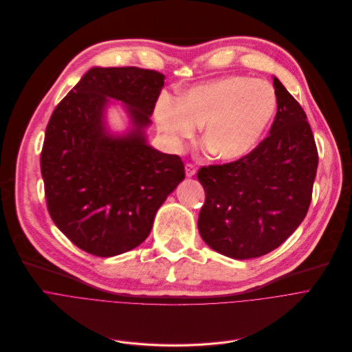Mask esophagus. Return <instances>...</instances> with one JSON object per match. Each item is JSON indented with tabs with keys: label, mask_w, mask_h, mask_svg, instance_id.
Here are the masks:
<instances>
[{
	"label": "esophagus",
	"mask_w": 352,
	"mask_h": 352,
	"mask_svg": "<svg viewBox=\"0 0 352 352\" xmlns=\"http://www.w3.org/2000/svg\"><path fill=\"white\" fill-rule=\"evenodd\" d=\"M195 173H197V167L194 166V164H191V162L186 164V166H185L186 177H192V175H195Z\"/></svg>",
	"instance_id": "34e87169"
}]
</instances>
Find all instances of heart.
Instances as JSON below:
<instances>
[{
  "mask_svg": "<svg viewBox=\"0 0 352 352\" xmlns=\"http://www.w3.org/2000/svg\"><path fill=\"white\" fill-rule=\"evenodd\" d=\"M277 109L273 86L249 76H226L198 85L178 100L161 95L155 103L160 131L174 148L202 126L208 153L223 161L239 160L261 143Z\"/></svg>",
  "mask_w": 352,
  "mask_h": 352,
  "instance_id": "b5f03b06",
  "label": "heart"
}]
</instances>
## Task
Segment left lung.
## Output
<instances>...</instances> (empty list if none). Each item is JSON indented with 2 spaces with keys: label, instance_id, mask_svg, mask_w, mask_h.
<instances>
[{
  "label": "left lung",
  "instance_id": "obj_1",
  "mask_svg": "<svg viewBox=\"0 0 352 352\" xmlns=\"http://www.w3.org/2000/svg\"><path fill=\"white\" fill-rule=\"evenodd\" d=\"M277 113L269 135L248 155L201 167L205 190L198 217L204 242L233 259L263 256L306 218L318 151L300 103L273 79Z\"/></svg>",
  "mask_w": 352,
  "mask_h": 352
}]
</instances>
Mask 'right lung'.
I'll list each match as a JSON object with an SVG mask.
<instances>
[{"label": "right lung", "mask_w": 352, "mask_h": 352, "mask_svg": "<svg viewBox=\"0 0 352 352\" xmlns=\"http://www.w3.org/2000/svg\"><path fill=\"white\" fill-rule=\"evenodd\" d=\"M164 76L135 66L93 67L55 107L41 173L48 212L82 250L109 257L143 243L157 209L185 178L184 162L146 144ZM129 106L136 129L113 139L102 129L107 98Z\"/></svg>", "instance_id": "right-lung-1"}]
</instances>
